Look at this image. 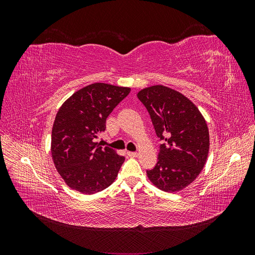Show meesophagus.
<instances>
[{"label": "esophagus", "mask_w": 255, "mask_h": 255, "mask_svg": "<svg viewBox=\"0 0 255 255\" xmlns=\"http://www.w3.org/2000/svg\"><path fill=\"white\" fill-rule=\"evenodd\" d=\"M128 156H130V157H137L138 156L137 152H128Z\"/></svg>", "instance_id": "1"}]
</instances>
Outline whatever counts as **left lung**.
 <instances>
[{
    "mask_svg": "<svg viewBox=\"0 0 255 255\" xmlns=\"http://www.w3.org/2000/svg\"><path fill=\"white\" fill-rule=\"evenodd\" d=\"M138 99L145 106L160 140L157 163L146 170L161 190L187 187L202 171L210 150L206 121L198 107L181 92L163 85L141 89Z\"/></svg>",
    "mask_w": 255,
    "mask_h": 255,
    "instance_id": "left-lung-1",
    "label": "left lung"
}]
</instances>
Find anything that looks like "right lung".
I'll use <instances>...</instances> for the list:
<instances>
[{
  "mask_svg": "<svg viewBox=\"0 0 255 255\" xmlns=\"http://www.w3.org/2000/svg\"><path fill=\"white\" fill-rule=\"evenodd\" d=\"M129 91L128 87L95 83L74 92L57 112L51 153L58 173L70 188L94 195L116 180L125 156L102 148L96 138L104 132L106 118Z\"/></svg>",
  "mask_w": 255,
  "mask_h": 255,
  "instance_id": "obj_1",
  "label": "right lung"
}]
</instances>
